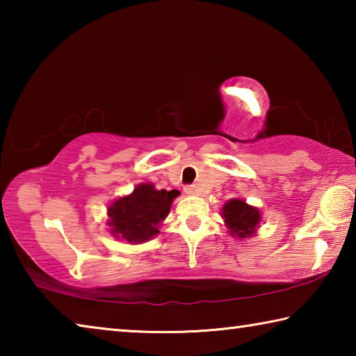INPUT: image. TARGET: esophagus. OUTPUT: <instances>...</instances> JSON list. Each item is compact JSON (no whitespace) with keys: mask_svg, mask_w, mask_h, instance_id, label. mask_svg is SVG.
I'll use <instances>...</instances> for the list:
<instances>
[{"mask_svg":"<svg viewBox=\"0 0 356 356\" xmlns=\"http://www.w3.org/2000/svg\"><path fill=\"white\" fill-rule=\"evenodd\" d=\"M186 195H190V196H193V195H196L197 193V188L195 185H188V186H185V190H184Z\"/></svg>","mask_w":356,"mask_h":356,"instance_id":"1","label":"esophagus"}]
</instances>
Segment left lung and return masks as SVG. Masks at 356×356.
Returning <instances> with one entry per match:
<instances>
[{"label":"left lung","instance_id":"8db88e82","mask_svg":"<svg viewBox=\"0 0 356 356\" xmlns=\"http://www.w3.org/2000/svg\"><path fill=\"white\" fill-rule=\"evenodd\" d=\"M221 218L225 221L227 232L240 240L251 238L261 227L262 213L254 206H250L242 197L229 200L221 209Z\"/></svg>","mask_w":356,"mask_h":356}]
</instances>
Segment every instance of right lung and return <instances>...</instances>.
I'll return each instance as SVG.
<instances>
[{
    "label": "right lung",
    "instance_id": "right-lung-1",
    "mask_svg": "<svg viewBox=\"0 0 356 356\" xmlns=\"http://www.w3.org/2000/svg\"><path fill=\"white\" fill-rule=\"evenodd\" d=\"M177 190H156L154 184H140L130 195L120 196L106 209L111 236L130 245L144 243L160 234L159 227L170 213Z\"/></svg>",
    "mask_w": 356,
    "mask_h": 356
}]
</instances>
